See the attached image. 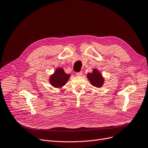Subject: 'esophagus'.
I'll return each mask as SVG.
<instances>
[{
    "label": "esophagus",
    "instance_id": "obj_1",
    "mask_svg": "<svg viewBox=\"0 0 148 148\" xmlns=\"http://www.w3.org/2000/svg\"><path fill=\"white\" fill-rule=\"evenodd\" d=\"M76 75L77 76H81V75H82V74H83V73L82 72V71H80V72H79V73H76Z\"/></svg>",
    "mask_w": 148,
    "mask_h": 148
}]
</instances>
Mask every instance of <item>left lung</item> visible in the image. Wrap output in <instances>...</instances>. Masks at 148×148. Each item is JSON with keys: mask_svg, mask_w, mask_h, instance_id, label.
Returning a JSON list of instances; mask_svg holds the SVG:
<instances>
[{"mask_svg": "<svg viewBox=\"0 0 148 148\" xmlns=\"http://www.w3.org/2000/svg\"><path fill=\"white\" fill-rule=\"evenodd\" d=\"M87 78L91 82V84L97 88H101L104 83V79L97 69H94L91 73H88Z\"/></svg>", "mask_w": 148, "mask_h": 148, "instance_id": "left-lung-1", "label": "left lung"}]
</instances>
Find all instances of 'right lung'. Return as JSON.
Listing matches in <instances>:
<instances>
[{"mask_svg": "<svg viewBox=\"0 0 148 148\" xmlns=\"http://www.w3.org/2000/svg\"><path fill=\"white\" fill-rule=\"evenodd\" d=\"M70 77V74L64 73L63 68L57 69L54 73L49 77V82L52 86L56 88H62L64 86Z\"/></svg>", "mask_w": 148, "mask_h": 148, "instance_id": "add662e5", "label": "right lung"}]
</instances>
